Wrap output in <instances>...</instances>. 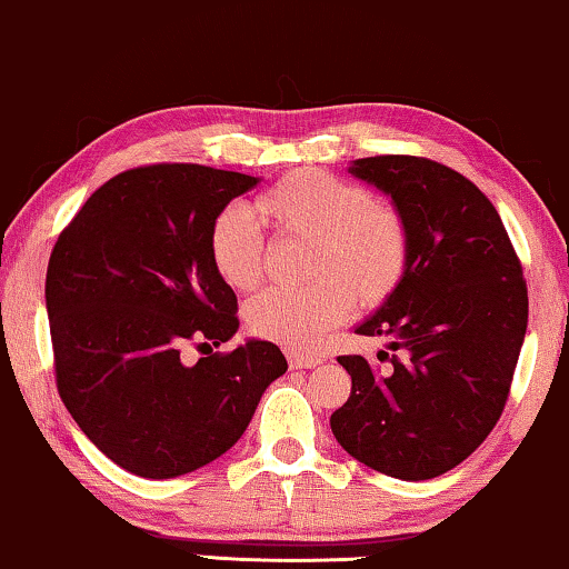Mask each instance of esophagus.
I'll use <instances>...</instances> for the list:
<instances>
[{"label":"esophagus","mask_w":569,"mask_h":569,"mask_svg":"<svg viewBox=\"0 0 569 569\" xmlns=\"http://www.w3.org/2000/svg\"><path fill=\"white\" fill-rule=\"evenodd\" d=\"M322 361H325L322 356L296 353V350H291V353H288V366H291V368H315V366H319Z\"/></svg>","instance_id":"esophagus-1"}]
</instances>
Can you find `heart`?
Instances as JSON below:
<instances>
[{
  "mask_svg": "<svg viewBox=\"0 0 569 569\" xmlns=\"http://www.w3.org/2000/svg\"><path fill=\"white\" fill-rule=\"evenodd\" d=\"M252 213L278 239H303L301 288H273L247 307L254 338L291 350H315L350 307L379 309L410 268V229L391 203L322 170H293L252 203ZM216 273L237 291L262 278V247L250 216L223 208L208 229Z\"/></svg>",
  "mask_w": 569,
  "mask_h": 569,
  "instance_id": "obj_1",
  "label": "heart"
}]
</instances>
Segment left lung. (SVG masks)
I'll list each match as a JSON object with an SVG mask.
<instances>
[{
  "label": "left lung",
  "mask_w": 569,
  "mask_h": 569,
  "mask_svg": "<svg viewBox=\"0 0 569 569\" xmlns=\"http://www.w3.org/2000/svg\"><path fill=\"white\" fill-rule=\"evenodd\" d=\"M350 172L391 196L412 252L397 293L356 327L389 340V366L338 358L353 389L330 426L366 467L420 482L459 467L506 410L528 325L523 268L490 198L451 167L381 154Z\"/></svg>",
  "instance_id": "8db88e82"
}]
</instances>
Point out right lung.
I'll list each match as a JSON object with an SVG mask.
<instances>
[{"instance_id":"1","label":"right lung","mask_w":569,"mask_h":569,"mask_svg":"<svg viewBox=\"0 0 569 569\" xmlns=\"http://www.w3.org/2000/svg\"><path fill=\"white\" fill-rule=\"evenodd\" d=\"M242 172L159 162L126 170L87 198L46 270L56 389L82 433L139 477L201 469L234 446L281 348L250 340L188 366V342L237 332V296L216 273L208 229L258 186Z\"/></svg>"}]
</instances>
